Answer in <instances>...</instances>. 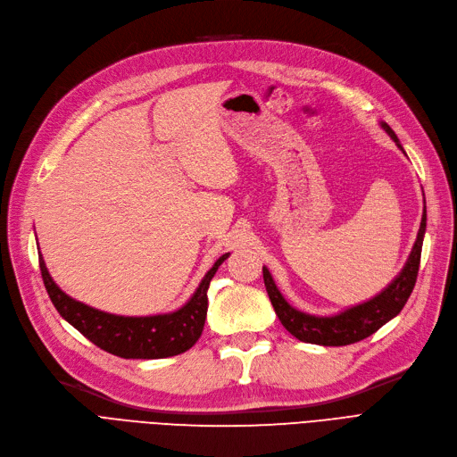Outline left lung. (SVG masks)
Listing matches in <instances>:
<instances>
[{
    "label": "left lung",
    "mask_w": 457,
    "mask_h": 457,
    "mask_svg": "<svg viewBox=\"0 0 457 457\" xmlns=\"http://www.w3.org/2000/svg\"><path fill=\"white\" fill-rule=\"evenodd\" d=\"M380 126L403 150L395 131L386 122H380ZM426 220L428 216L424 207L418 237L411 250L407 263L403 267V271L373 299L360 303V305L350 307L335 316H314V314H307L294 309L278 292L271 273H269V269L263 267L265 288H267L269 299L273 303V309L280 320V324L288 329L295 339L303 343H311V345H322V346L353 345L367 339V337L373 335L375 331H378L386 322H390L392 318H395L403 311L404 303L409 301L414 290L420 258H421V245H424V235H426Z\"/></svg>",
    "instance_id": "obj_1"
}]
</instances>
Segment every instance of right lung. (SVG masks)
<instances>
[{"instance_id":"add662e5","label":"right lung","mask_w":457,"mask_h":457,"mask_svg":"<svg viewBox=\"0 0 457 457\" xmlns=\"http://www.w3.org/2000/svg\"><path fill=\"white\" fill-rule=\"evenodd\" d=\"M228 256L224 254L216 260L184 307L156 316H118L92 309L58 288L41 256L39 267L53 305L88 341L124 360H160L177 356L197 343L207 318L209 284Z\"/></svg>"}]
</instances>
